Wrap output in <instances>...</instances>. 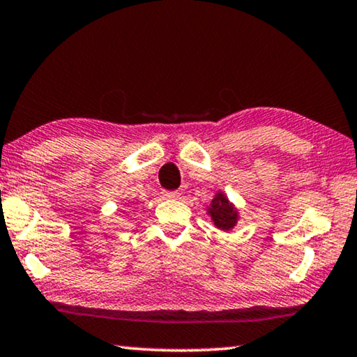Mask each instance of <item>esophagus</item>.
I'll list each match as a JSON object with an SVG mask.
<instances>
[{"label": "esophagus", "mask_w": 357, "mask_h": 357, "mask_svg": "<svg viewBox=\"0 0 357 357\" xmlns=\"http://www.w3.org/2000/svg\"><path fill=\"white\" fill-rule=\"evenodd\" d=\"M180 196V191H164V198L167 199H177Z\"/></svg>", "instance_id": "esophagus-1"}]
</instances>
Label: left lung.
<instances>
[{
    "label": "left lung",
    "instance_id": "left-lung-1",
    "mask_svg": "<svg viewBox=\"0 0 357 357\" xmlns=\"http://www.w3.org/2000/svg\"><path fill=\"white\" fill-rule=\"evenodd\" d=\"M208 214L211 215V220L214 222L217 229L229 231L234 229L238 222V211L235 209V206L227 199L224 193H215L214 199L211 201V206L208 208Z\"/></svg>",
    "mask_w": 357,
    "mask_h": 357
}]
</instances>
